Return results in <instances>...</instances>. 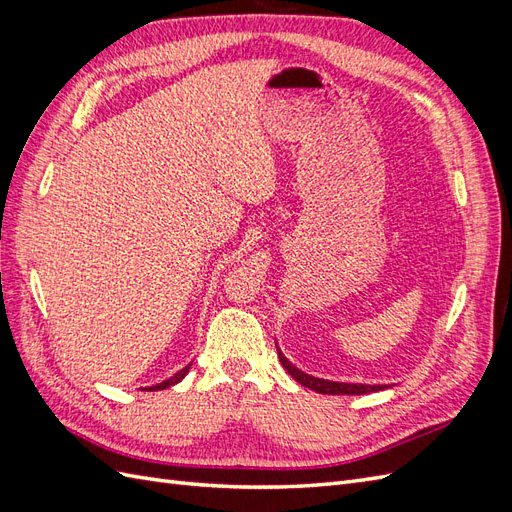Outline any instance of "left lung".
<instances>
[{"instance_id":"1","label":"left lung","mask_w":512,"mask_h":512,"mask_svg":"<svg viewBox=\"0 0 512 512\" xmlns=\"http://www.w3.org/2000/svg\"><path fill=\"white\" fill-rule=\"evenodd\" d=\"M277 356H280L282 365L286 367L288 374L297 380L299 384L307 386V389H312L316 393H322V395H365V393H374V391H382L384 386L382 384H348V382H331V380H322V378H314L305 374V371H301L299 367H294L284 352L277 348Z\"/></svg>"}]
</instances>
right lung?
Here are the masks:
<instances>
[{"label": "right lung", "instance_id": "add662e5", "mask_svg": "<svg viewBox=\"0 0 512 512\" xmlns=\"http://www.w3.org/2000/svg\"><path fill=\"white\" fill-rule=\"evenodd\" d=\"M188 369H190V365H185L183 369H179L175 376H170L168 380H164V382H160V384H156V386H149L147 391H162V389H168V386H173V384H177V382H181L183 378H185V374H188Z\"/></svg>", "mask_w": 512, "mask_h": 512}]
</instances>
